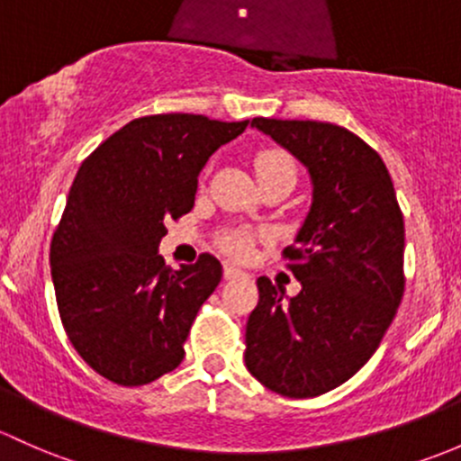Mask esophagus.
<instances>
[{"mask_svg":"<svg viewBox=\"0 0 461 461\" xmlns=\"http://www.w3.org/2000/svg\"><path fill=\"white\" fill-rule=\"evenodd\" d=\"M222 276H225L227 280H234V278H240V276H245V271L236 267L234 263H222Z\"/></svg>","mask_w":461,"mask_h":461,"instance_id":"obj_1","label":"esophagus"}]
</instances>
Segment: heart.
<instances>
[{
    "label": "heart",
    "instance_id": "heart-1",
    "mask_svg": "<svg viewBox=\"0 0 461 461\" xmlns=\"http://www.w3.org/2000/svg\"><path fill=\"white\" fill-rule=\"evenodd\" d=\"M254 166L258 178L276 176V174H289V176H295L294 158L289 157L287 152H283V149H263V152L256 157ZM221 245L227 254L236 256V258H245L251 251V245H254V234L245 230H231L227 231V234H222Z\"/></svg>",
    "mask_w": 461,
    "mask_h": 461
}]
</instances>
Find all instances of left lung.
Returning a JSON list of instances; mask_svg holds the SVG:
<instances>
[{
	"label": "left lung",
	"mask_w": 461,
	"mask_h": 461,
	"mask_svg": "<svg viewBox=\"0 0 461 461\" xmlns=\"http://www.w3.org/2000/svg\"><path fill=\"white\" fill-rule=\"evenodd\" d=\"M313 183L312 210L283 251L298 295L260 276L245 331L251 375L285 397H316L356 375L380 347L404 294V218L380 154L322 121L256 116Z\"/></svg>",
	"instance_id": "8db88e82"
}]
</instances>
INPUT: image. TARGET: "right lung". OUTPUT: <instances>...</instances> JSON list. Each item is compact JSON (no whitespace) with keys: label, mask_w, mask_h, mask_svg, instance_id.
Returning <instances> with one entry per match:
<instances>
[{"label":"right lung","mask_w":461,"mask_h":461,"mask_svg":"<svg viewBox=\"0 0 461 461\" xmlns=\"http://www.w3.org/2000/svg\"><path fill=\"white\" fill-rule=\"evenodd\" d=\"M249 121L152 114L130 121L81 163L52 234L57 307L72 347L105 380L141 386L174 371L221 263L169 269L166 222L194 207L198 174Z\"/></svg>","instance_id":"add662e5"}]
</instances>
